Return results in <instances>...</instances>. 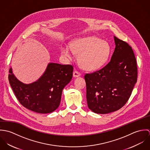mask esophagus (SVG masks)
I'll list each match as a JSON object with an SVG mask.
<instances>
[{
  "instance_id": "1",
  "label": "esophagus",
  "mask_w": 150,
  "mask_h": 150,
  "mask_svg": "<svg viewBox=\"0 0 150 150\" xmlns=\"http://www.w3.org/2000/svg\"><path fill=\"white\" fill-rule=\"evenodd\" d=\"M81 76V73L77 71H75L73 72V76L74 77H78Z\"/></svg>"
}]
</instances>
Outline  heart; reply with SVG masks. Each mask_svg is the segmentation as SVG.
Segmentation results:
<instances>
[{"instance_id":"obj_1","label":"heart","mask_w":150,"mask_h":150,"mask_svg":"<svg viewBox=\"0 0 150 150\" xmlns=\"http://www.w3.org/2000/svg\"><path fill=\"white\" fill-rule=\"evenodd\" d=\"M73 52L79 55L80 65L86 70H94L106 62L110 52L107 42L96 37L91 36L75 40L69 45L61 47V54L64 58L71 59Z\"/></svg>"}]
</instances>
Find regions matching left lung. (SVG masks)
Wrapping results in <instances>:
<instances>
[{
  "instance_id": "8db88e82",
  "label": "left lung",
  "mask_w": 150,
  "mask_h": 150,
  "mask_svg": "<svg viewBox=\"0 0 150 150\" xmlns=\"http://www.w3.org/2000/svg\"><path fill=\"white\" fill-rule=\"evenodd\" d=\"M115 48L104 67L84 76L88 108L107 114L123 107L137 82L136 58L128 44L114 36Z\"/></svg>"
}]
</instances>
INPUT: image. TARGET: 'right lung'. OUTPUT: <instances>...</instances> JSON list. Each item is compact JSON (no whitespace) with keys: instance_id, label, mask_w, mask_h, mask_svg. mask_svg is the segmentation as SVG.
I'll return each mask as SVG.
<instances>
[{"instance_id":"right-lung-1","label":"right lung","mask_w":150,"mask_h":150,"mask_svg":"<svg viewBox=\"0 0 150 150\" xmlns=\"http://www.w3.org/2000/svg\"><path fill=\"white\" fill-rule=\"evenodd\" d=\"M73 71V67L70 64L50 63L36 81L26 84L14 76L11 67L8 80L23 107L38 113L47 114L59 107L62 90L71 80Z\"/></svg>"}]
</instances>
